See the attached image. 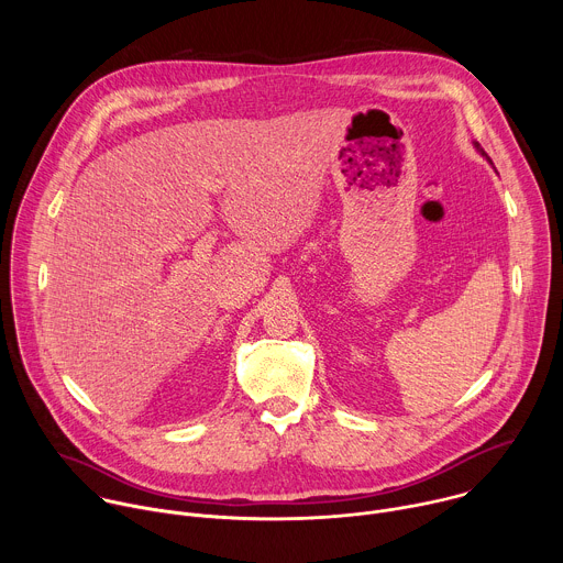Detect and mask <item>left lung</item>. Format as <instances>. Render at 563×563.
I'll return each mask as SVG.
<instances>
[{"label": "left lung", "mask_w": 563, "mask_h": 563, "mask_svg": "<svg viewBox=\"0 0 563 563\" xmlns=\"http://www.w3.org/2000/svg\"><path fill=\"white\" fill-rule=\"evenodd\" d=\"M474 146H476V151H481V155H486V151H484V148H481V146H478V144H476V142H474ZM486 159H488V163H490V165H493V159H490V157H488V155H486Z\"/></svg>", "instance_id": "1"}]
</instances>
